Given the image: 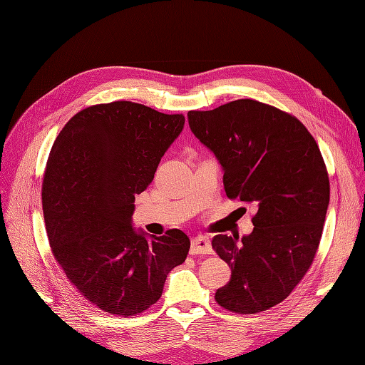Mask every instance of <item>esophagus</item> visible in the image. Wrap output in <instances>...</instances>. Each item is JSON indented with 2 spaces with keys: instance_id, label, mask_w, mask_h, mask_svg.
<instances>
[{
  "instance_id": "34e87169",
  "label": "esophagus",
  "mask_w": 365,
  "mask_h": 365,
  "mask_svg": "<svg viewBox=\"0 0 365 365\" xmlns=\"http://www.w3.org/2000/svg\"><path fill=\"white\" fill-rule=\"evenodd\" d=\"M212 244H210L208 237L205 236H197L192 239V245H190V254H212Z\"/></svg>"
}]
</instances>
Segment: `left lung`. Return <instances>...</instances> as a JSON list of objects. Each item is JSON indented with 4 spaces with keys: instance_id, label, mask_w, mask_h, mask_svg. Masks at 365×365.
Instances as JSON below:
<instances>
[{
    "instance_id": "left-lung-1",
    "label": "left lung",
    "mask_w": 365,
    "mask_h": 365,
    "mask_svg": "<svg viewBox=\"0 0 365 365\" xmlns=\"http://www.w3.org/2000/svg\"><path fill=\"white\" fill-rule=\"evenodd\" d=\"M187 115L222 165L227 196L257 207L240 244L227 235L212 240L231 268L215 300L236 314L267 311L303 280L322 240L330 195L322 152L297 117L252 98Z\"/></svg>"
}]
</instances>
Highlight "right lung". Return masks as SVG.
Returning a JSON list of instances; mask_svg holds the SVG:
<instances>
[{
	"label": "right lung",
	"instance_id": "obj_1",
	"mask_svg": "<svg viewBox=\"0 0 365 365\" xmlns=\"http://www.w3.org/2000/svg\"><path fill=\"white\" fill-rule=\"evenodd\" d=\"M184 120L128 101L93 105L68 120L50 150L42 210L51 252L85 300L108 314L145 312L189 254L178 228L148 239L130 225L135 195Z\"/></svg>",
	"mask_w": 365,
	"mask_h": 365
}]
</instances>
